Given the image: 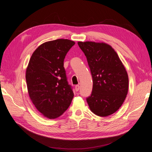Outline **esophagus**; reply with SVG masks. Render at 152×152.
Segmentation results:
<instances>
[{
  "label": "esophagus",
  "mask_w": 152,
  "mask_h": 152,
  "mask_svg": "<svg viewBox=\"0 0 152 152\" xmlns=\"http://www.w3.org/2000/svg\"><path fill=\"white\" fill-rule=\"evenodd\" d=\"M75 91H79V89H80V86L79 85H77L75 86Z\"/></svg>",
  "instance_id": "obj_1"
}]
</instances>
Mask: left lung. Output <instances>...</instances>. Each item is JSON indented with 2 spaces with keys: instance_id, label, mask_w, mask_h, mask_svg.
Returning a JSON list of instances; mask_svg holds the SVG:
<instances>
[{
  "instance_id": "8db88e82",
  "label": "left lung",
  "mask_w": 152,
  "mask_h": 152,
  "mask_svg": "<svg viewBox=\"0 0 152 152\" xmlns=\"http://www.w3.org/2000/svg\"><path fill=\"white\" fill-rule=\"evenodd\" d=\"M86 56L93 77V91L86 99L96 115L107 117L116 112L127 94V71L117 53L104 42H78Z\"/></svg>"
}]
</instances>
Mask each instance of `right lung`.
Instances as JSON below:
<instances>
[{"label": "right lung", "instance_id": "1", "mask_svg": "<svg viewBox=\"0 0 152 152\" xmlns=\"http://www.w3.org/2000/svg\"><path fill=\"white\" fill-rule=\"evenodd\" d=\"M75 44L68 39L44 42L32 54L26 70L30 99L43 116L54 119L69 107L73 93L67 81L64 59Z\"/></svg>", "mask_w": 152, "mask_h": 152}]
</instances>
